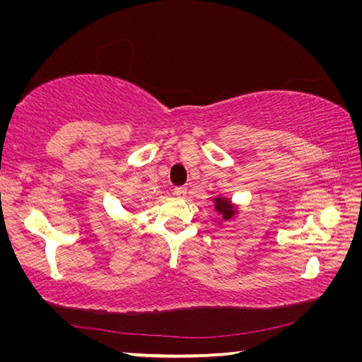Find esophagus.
<instances>
[{
	"instance_id": "1",
	"label": "esophagus",
	"mask_w": 362,
	"mask_h": 362,
	"mask_svg": "<svg viewBox=\"0 0 362 362\" xmlns=\"http://www.w3.org/2000/svg\"><path fill=\"white\" fill-rule=\"evenodd\" d=\"M174 194L177 196V198H185V194H187V188H185V187L174 188Z\"/></svg>"
}]
</instances>
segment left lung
<instances>
[{
    "instance_id": "1",
    "label": "left lung",
    "mask_w": 362,
    "mask_h": 362,
    "mask_svg": "<svg viewBox=\"0 0 362 362\" xmlns=\"http://www.w3.org/2000/svg\"><path fill=\"white\" fill-rule=\"evenodd\" d=\"M214 201V211L217 212L218 216V223L222 222H230V220L235 218L238 216V206L235 203H231L228 198H225V196H216V198L212 199Z\"/></svg>"
}]
</instances>
